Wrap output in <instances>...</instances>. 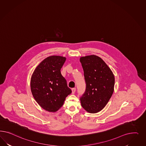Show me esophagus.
Segmentation results:
<instances>
[{"mask_svg":"<svg viewBox=\"0 0 146 146\" xmlns=\"http://www.w3.org/2000/svg\"><path fill=\"white\" fill-rule=\"evenodd\" d=\"M76 91V88H73L72 89V94H74Z\"/></svg>","mask_w":146,"mask_h":146,"instance_id":"1","label":"esophagus"}]
</instances>
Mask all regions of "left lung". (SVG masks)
Wrapping results in <instances>:
<instances>
[{
    "mask_svg": "<svg viewBox=\"0 0 146 146\" xmlns=\"http://www.w3.org/2000/svg\"><path fill=\"white\" fill-rule=\"evenodd\" d=\"M84 72L86 88L80 97L85 110L96 113L103 109L114 91L115 76L101 58L89 55L80 58Z\"/></svg>",
    "mask_w": 146,
    "mask_h": 146,
    "instance_id": "left-lung-1",
    "label": "left lung"
}]
</instances>
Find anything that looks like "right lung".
I'll return each mask as SVG.
<instances>
[{"mask_svg":"<svg viewBox=\"0 0 146 146\" xmlns=\"http://www.w3.org/2000/svg\"><path fill=\"white\" fill-rule=\"evenodd\" d=\"M66 58L51 56L36 67L31 80L33 96L45 110L54 112L63 105L66 97L72 93L60 70Z\"/></svg>","mask_w":146,"mask_h":146,"instance_id":"right-lung-1","label":"right lung"}]
</instances>
